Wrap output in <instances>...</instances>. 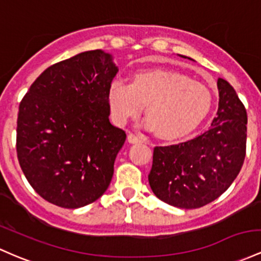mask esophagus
Segmentation results:
<instances>
[{"mask_svg":"<svg viewBox=\"0 0 261 261\" xmlns=\"http://www.w3.org/2000/svg\"><path fill=\"white\" fill-rule=\"evenodd\" d=\"M127 141L130 142V144H139V142H144L145 139H142L141 136L134 135V134H128Z\"/></svg>","mask_w":261,"mask_h":261,"instance_id":"obj_1","label":"esophagus"}]
</instances>
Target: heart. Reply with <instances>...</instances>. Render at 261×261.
Segmentation results:
<instances>
[{"instance_id": "obj_1", "label": "heart", "mask_w": 261, "mask_h": 261, "mask_svg": "<svg viewBox=\"0 0 261 261\" xmlns=\"http://www.w3.org/2000/svg\"><path fill=\"white\" fill-rule=\"evenodd\" d=\"M111 113L120 124L141 115L163 139H178L198 126L210 113L212 93L207 85L179 73L163 70L136 74L131 84L111 83L108 94Z\"/></svg>"}]
</instances>
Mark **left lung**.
<instances>
[{"mask_svg":"<svg viewBox=\"0 0 261 261\" xmlns=\"http://www.w3.org/2000/svg\"><path fill=\"white\" fill-rule=\"evenodd\" d=\"M217 85L218 111L211 127L186 142L153 148L148 183L157 198L173 207L193 210L213 202L244 162L247 110L227 80L219 78Z\"/></svg>","mask_w":261,"mask_h":261,"instance_id":"obj_1","label":"left lung"}]
</instances>
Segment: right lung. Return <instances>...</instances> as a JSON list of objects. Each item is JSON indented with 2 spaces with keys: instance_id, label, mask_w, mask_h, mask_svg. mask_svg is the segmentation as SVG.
Segmentation results:
<instances>
[{
  "instance_id": "obj_1",
  "label": "right lung",
  "mask_w": 261,
  "mask_h": 261,
  "mask_svg": "<svg viewBox=\"0 0 261 261\" xmlns=\"http://www.w3.org/2000/svg\"><path fill=\"white\" fill-rule=\"evenodd\" d=\"M116 73L109 53L83 51L47 68L22 99L17 157L33 190L49 203L74 210L108 190L126 140L109 121Z\"/></svg>"
}]
</instances>
